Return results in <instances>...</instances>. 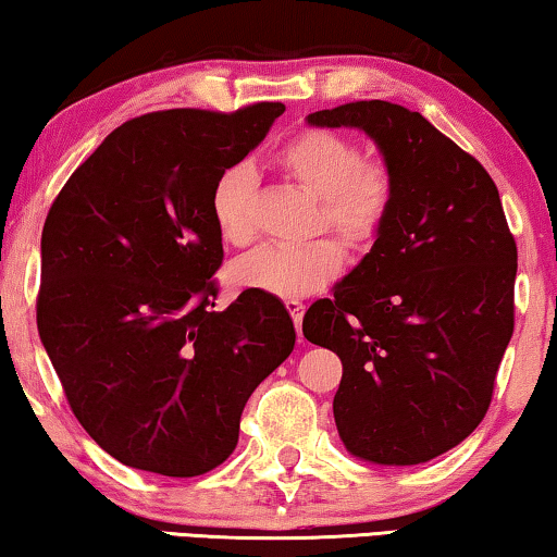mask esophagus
Here are the masks:
<instances>
[{"label": "esophagus", "mask_w": 557, "mask_h": 557, "mask_svg": "<svg viewBox=\"0 0 557 557\" xmlns=\"http://www.w3.org/2000/svg\"><path fill=\"white\" fill-rule=\"evenodd\" d=\"M285 307H287V312L293 314L297 332H300V327H302V314H305V305H302L300 300H285Z\"/></svg>", "instance_id": "1"}]
</instances>
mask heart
<instances>
[{"label":"heart","instance_id":"heart-1","mask_svg":"<svg viewBox=\"0 0 557 557\" xmlns=\"http://www.w3.org/2000/svg\"><path fill=\"white\" fill-rule=\"evenodd\" d=\"M280 170L320 199L318 227H325L347 247H364L383 232L393 212L395 182L385 162L362 160L350 139L327 129H307L277 152ZM255 172L235 164L212 187V218L230 245H245L255 235L250 195ZM343 268V252L330 239L305 245H264L232 268L235 285L277 297H305L325 285Z\"/></svg>","mask_w":557,"mask_h":557}]
</instances>
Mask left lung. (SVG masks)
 <instances>
[{
	"mask_svg": "<svg viewBox=\"0 0 557 557\" xmlns=\"http://www.w3.org/2000/svg\"><path fill=\"white\" fill-rule=\"evenodd\" d=\"M307 124L362 129L395 182L372 250L302 320L343 360L339 440L364 462H428L485 418L512 337L518 247L500 195L475 157L400 104L362 99Z\"/></svg>",
	"mask_w": 557,
	"mask_h": 557,
	"instance_id": "left-lung-1",
	"label": "left lung"
}]
</instances>
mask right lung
<instances>
[{"mask_svg": "<svg viewBox=\"0 0 557 557\" xmlns=\"http://www.w3.org/2000/svg\"><path fill=\"white\" fill-rule=\"evenodd\" d=\"M285 112L164 110L124 122L77 170L41 230L37 327L74 418L129 468L195 478L225 462L255 387L289 358L275 295L227 310L212 275V187Z\"/></svg>", "mask_w": 557, "mask_h": 557, "instance_id": "add662e5", "label": "right lung"}]
</instances>
